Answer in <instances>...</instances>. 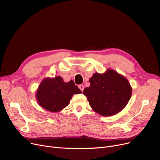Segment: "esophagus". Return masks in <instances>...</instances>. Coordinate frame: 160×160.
<instances>
[{
	"instance_id": "esophagus-1",
	"label": "esophagus",
	"mask_w": 160,
	"mask_h": 160,
	"mask_svg": "<svg viewBox=\"0 0 160 160\" xmlns=\"http://www.w3.org/2000/svg\"><path fill=\"white\" fill-rule=\"evenodd\" d=\"M79 88L81 89V91H83V90H84V86L83 85H79Z\"/></svg>"
}]
</instances>
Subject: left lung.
<instances>
[{"label": "left lung", "mask_w": 160, "mask_h": 160, "mask_svg": "<svg viewBox=\"0 0 160 160\" xmlns=\"http://www.w3.org/2000/svg\"><path fill=\"white\" fill-rule=\"evenodd\" d=\"M90 86L83 93L91 108L103 116H111L122 111L131 98L132 88L128 79L113 69L103 74L95 72L90 79Z\"/></svg>", "instance_id": "obj_1"}]
</instances>
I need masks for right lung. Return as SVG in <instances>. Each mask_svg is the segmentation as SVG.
I'll return each instance as SVG.
<instances>
[{"mask_svg": "<svg viewBox=\"0 0 160 160\" xmlns=\"http://www.w3.org/2000/svg\"><path fill=\"white\" fill-rule=\"evenodd\" d=\"M81 93L73 81L65 83L62 77L57 76L42 81L37 91L36 98L39 105L45 109L58 112L69 105L72 95Z\"/></svg>", "mask_w": 160, "mask_h": 160, "instance_id": "add662e5", "label": "right lung"}]
</instances>
